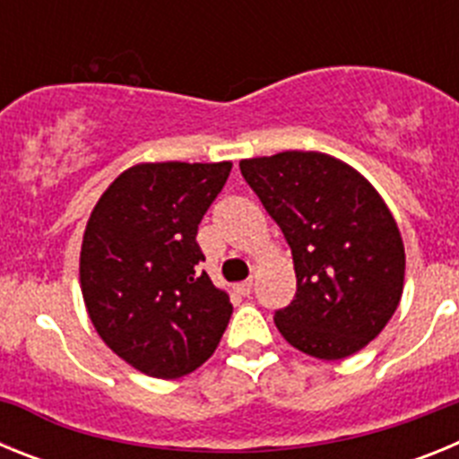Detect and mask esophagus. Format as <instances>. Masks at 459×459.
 Returning <instances> with one entry per match:
<instances>
[{
    "instance_id": "34e87169",
    "label": "esophagus",
    "mask_w": 459,
    "mask_h": 459,
    "mask_svg": "<svg viewBox=\"0 0 459 459\" xmlns=\"http://www.w3.org/2000/svg\"><path fill=\"white\" fill-rule=\"evenodd\" d=\"M237 291H238V294H241V296H248L250 291H253V280H243V282H238Z\"/></svg>"
}]
</instances>
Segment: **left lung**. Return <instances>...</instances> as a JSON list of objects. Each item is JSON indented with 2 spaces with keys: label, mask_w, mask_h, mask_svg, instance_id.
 Returning <instances> with one entry per match:
<instances>
[{
  "label": "left lung",
  "mask_w": 459,
  "mask_h": 459,
  "mask_svg": "<svg viewBox=\"0 0 459 459\" xmlns=\"http://www.w3.org/2000/svg\"><path fill=\"white\" fill-rule=\"evenodd\" d=\"M238 168L294 257V301L273 317L282 338L324 360L363 350L403 299L404 243L386 202L322 152L246 158Z\"/></svg>",
  "instance_id": "obj_1"
}]
</instances>
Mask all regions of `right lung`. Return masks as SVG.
Wrapping results in <instances>:
<instances>
[{"label": "right lung", "mask_w": 459, "mask_h": 459, "mask_svg": "<svg viewBox=\"0 0 459 459\" xmlns=\"http://www.w3.org/2000/svg\"><path fill=\"white\" fill-rule=\"evenodd\" d=\"M230 169V160L133 165L87 221L80 287L89 319L119 359L156 379L197 370L232 317L195 241Z\"/></svg>", "instance_id": "add662e5"}]
</instances>
